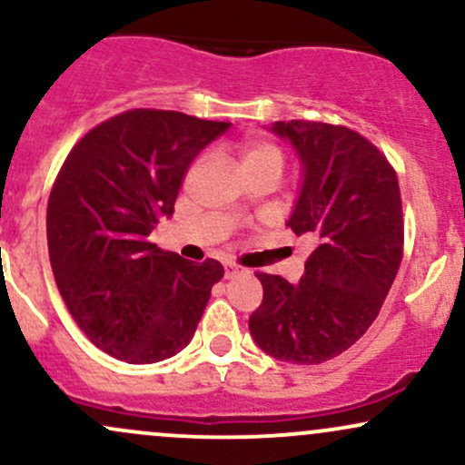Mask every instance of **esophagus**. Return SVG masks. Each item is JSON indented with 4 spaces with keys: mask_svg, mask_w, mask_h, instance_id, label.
Wrapping results in <instances>:
<instances>
[{
    "mask_svg": "<svg viewBox=\"0 0 465 465\" xmlns=\"http://www.w3.org/2000/svg\"><path fill=\"white\" fill-rule=\"evenodd\" d=\"M238 273H242V269H240V266L232 264V262L225 264V277H236Z\"/></svg>",
    "mask_w": 465,
    "mask_h": 465,
    "instance_id": "1",
    "label": "esophagus"
}]
</instances>
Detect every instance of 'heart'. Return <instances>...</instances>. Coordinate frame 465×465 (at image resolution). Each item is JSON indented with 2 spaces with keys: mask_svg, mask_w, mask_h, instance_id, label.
Returning <instances> with one entry per match:
<instances>
[{
  "mask_svg": "<svg viewBox=\"0 0 465 465\" xmlns=\"http://www.w3.org/2000/svg\"><path fill=\"white\" fill-rule=\"evenodd\" d=\"M240 159H242L244 173H258V170H273L282 174L284 168V154L275 143L264 140H249L240 146Z\"/></svg>",
  "mask_w": 465,
  "mask_h": 465,
  "instance_id": "obj_1",
  "label": "heart"
}]
</instances>
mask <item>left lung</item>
Returning <instances> with one entry per match:
<instances>
[{
  "mask_svg": "<svg viewBox=\"0 0 465 465\" xmlns=\"http://www.w3.org/2000/svg\"><path fill=\"white\" fill-rule=\"evenodd\" d=\"M266 129L300 159L286 225L314 249L295 284L255 275L264 300L249 332L277 361L317 365L367 332L396 280L404 242L398 177L385 154L345 126L292 120Z\"/></svg>",
  "mask_w": 465,
  "mask_h": 465,
  "instance_id": "left-lung-1",
  "label": "left lung"
}]
</instances>
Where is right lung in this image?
<instances>
[{"label":"right lung","mask_w":465,"mask_h":465,"mask_svg":"<svg viewBox=\"0 0 465 465\" xmlns=\"http://www.w3.org/2000/svg\"><path fill=\"white\" fill-rule=\"evenodd\" d=\"M227 129L135 109L98 124L67 154L47 201L50 264L74 322L106 354L148 365L194 336L225 269L188 262L148 236L173 214L196 154Z\"/></svg>","instance_id":"add662e5"}]
</instances>
